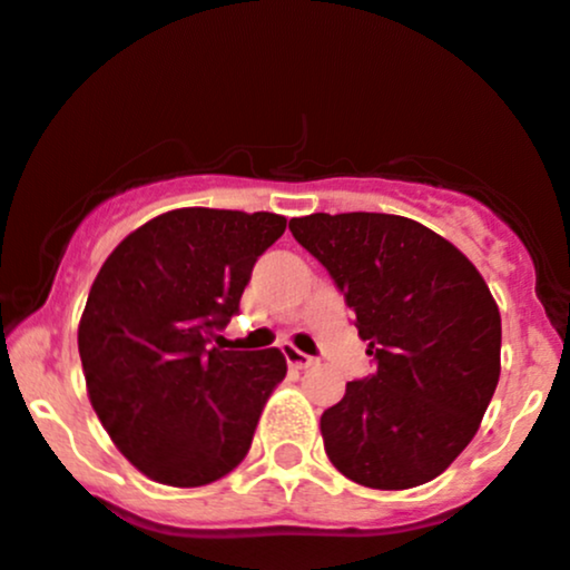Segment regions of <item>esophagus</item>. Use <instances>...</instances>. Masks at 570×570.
<instances>
[{
	"instance_id": "esophagus-1",
	"label": "esophagus",
	"mask_w": 570,
	"mask_h": 570,
	"mask_svg": "<svg viewBox=\"0 0 570 570\" xmlns=\"http://www.w3.org/2000/svg\"><path fill=\"white\" fill-rule=\"evenodd\" d=\"M281 352H284L286 362H289V367H295V371H305V367L316 365L314 356H308V354L297 352V348L292 346V343H284V346H281Z\"/></svg>"
}]
</instances>
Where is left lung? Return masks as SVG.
Instances as JSON below:
<instances>
[{"label": "left lung", "mask_w": 570, "mask_h": 570, "mask_svg": "<svg viewBox=\"0 0 570 570\" xmlns=\"http://www.w3.org/2000/svg\"><path fill=\"white\" fill-rule=\"evenodd\" d=\"M292 235L327 267L379 367L322 414L324 452L371 490L441 476L500 379V311L458 246L390 214H311Z\"/></svg>", "instance_id": "1"}]
</instances>
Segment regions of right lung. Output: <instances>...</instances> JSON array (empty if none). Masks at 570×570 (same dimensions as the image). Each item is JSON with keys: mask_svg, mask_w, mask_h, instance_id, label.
<instances>
[{"mask_svg": "<svg viewBox=\"0 0 570 570\" xmlns=\"http://www.w3.org/2000/svg\"><path fill=\"white\" fill-rule=\"evenodd\" d=\"M278 214L178 208L112 248L78 324L86 392L110 441L142 476L203 487L252 449L286 356L210 346L237 314Z\"/></svg>", "mask_w": 570, "mask_h": 570, "instance_id": "right-lung-1", "label": "right lung"}]
</instances>
